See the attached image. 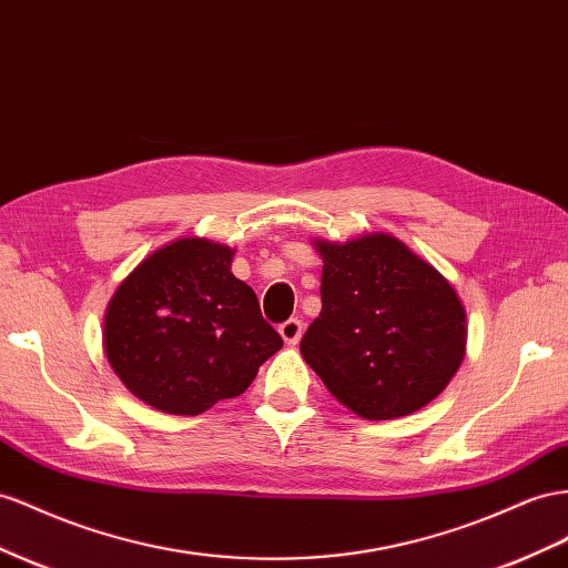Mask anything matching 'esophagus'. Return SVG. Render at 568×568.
<instances>
[{
  "label": "esophagus",
  "instance_id": "esophagus-1",
  "mask_svg": "<svg viewBox=\"0 0 568 568\" xmlns=\"http://www.w3.org/2000/svg\"><path fill=\"white\" fill-rule=\"evenodd\" d=\"M280 334L286 346H296L303 336V322L298 317H291L280 325Z\"/></svg>",
  "mask_w": 568,
  "mask_h": 568
}]
</instances>
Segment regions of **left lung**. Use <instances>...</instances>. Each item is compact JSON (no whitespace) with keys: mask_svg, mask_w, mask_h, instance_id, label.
Segmentation results:
<instances>
[{"mask_svg":"<svg viewBox=\"0 0 568 568\" xmlns=\"http://www.w3.org/2000/svg\"><path fill=\"white\" fill-rule=\"evenodd\" d=\"M322 311L301 356L365 420H394L444 392L466 356V308L444 274L392 234L313 239Z\"/></svg>","mask_w":568,"mask_h":568,"instance_id":"1","label":"left lung"}]
</instances>
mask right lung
Here are the masks:
<instances>
[{
	"instance_id": "1",
	"label": "right lung",
	"mask_w": 568,
	"mask_h": 568,
	"mask_svg": "<svg viewBox=\"0 0 568 568\" xmlns=\"http://www.w3.org/2000/svg\"><path fill=\"white\" fill-rule=\"evenodd\" d=\"M234 253L210 239H176L114 291L104 313V356L143 404L197 416L246 392L260 365L282 348L255 291L234 277Z\"/></svg>"
}]
</instances>
